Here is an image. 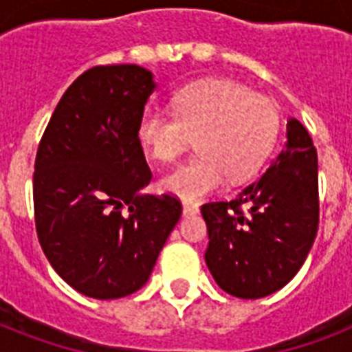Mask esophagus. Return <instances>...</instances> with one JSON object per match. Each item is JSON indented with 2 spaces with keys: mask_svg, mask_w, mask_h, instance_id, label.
<instances>
[{
  "mask_svg": "<svg viewBox=\"0 0 352 352\" xmlns=\"http://www.w3.org/2000/svg\"><path fill=\"white\" fill-rule=\"evenodd\" d=\"M197 214H199L197 204H192V203L182 204V215H184V217H192V215H197Z\"/></svg>",
  "mask_w": 352,
  "mask_h": 352,
  "instance_id": "34e87169",
  "label": "esophagus"
}]
</instances>
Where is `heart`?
Returning a JSON list of instances; mask_svg holds the SVG:
<instances>
[{"mask_svg": "<svg viewBox=\"0 0 352 352\" xmlns=\"http://www.w3.org/2000/svg\"><path fill=\"white\" fill-rule=\"evenodd\" d=\"M281 115L270 98L232 80H206L173 96V113L146 107L137 124L142 148L160 164L179 160L193 138L199 157L162 179L166 192L195 203L241 182L268 159Z\"/></svg>", "mask_w": 352, "mask_h": 352, "instance_id": "heart-1", "label": "heart"}]
</instances>
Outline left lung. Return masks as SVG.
Listing matches in <instances>:
<instances>
[{
  "instance_id": "obj_1",
  "label": "left lung",
  "mask_w": 352,
  "mask_h": 352,
  "mask_svg": "<svg viewBox=\"0 0 352 352\" xmlns=\"http://www.w3.org/2000/svg\"><path fill=\"white\" fill-rule=\"evenodd\" d=\"M201 214L210 239L204 259L221 289L243 300L283 289L305 263L320 221L318 153L303 124L289 118L287 144L267 171L232 201L203 204Z\"/></svg>"
}]
</instances>
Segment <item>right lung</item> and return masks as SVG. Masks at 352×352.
I'll list each match as a JSON object with an SVG mask.
<instances>
[{
  "instance_id": "add662e5",
  "label": "right lung",
  "mask_w": 352,
  "mask_h": 352,
  "mask_svg": "<svg viewBox=\"0 0 352 352\" xmlns=\"http://www.w3.org/2000/svg\"><path fill=\"white\" fill-rule=\"evenodd\" d=\"M155 91L140 65H98L58 102L38 146L34 219L51 267L80 294L117 300L146 285L181 201L151 181L137 124Z\"/></svg>"
}]
</instances>
